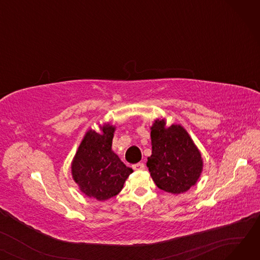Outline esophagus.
I'll use <instances>...</instances> for the list:
<instances>
[{
	"mask_svg": "<svg viewBox=\"0 0 260 260\" xmlns=\"http://www.w3.org/2000/svg\"><path fill=\"white\" fill-rule=\"evenodd\" d=\"M133 169L135 171H143L145 169V166H144V163L139 162V163H136V165H134Z\"/></svg>",
	"mask_w": 260,
	"mask_h": 260,
	"instance_id": "esophagus-1",
	"label": "esophagus"
}]
</instances>
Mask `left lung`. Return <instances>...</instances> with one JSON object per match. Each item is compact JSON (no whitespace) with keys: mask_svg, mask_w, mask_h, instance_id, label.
<instances>
[{"mask_svg":"<svg viewBox=\"0 0 260 260\" xmlns=\"http://www.w3.org/2000/svg\"><path fill=\"white\" fill-rule=\"evenodd\" d=\"M152 156L146 166L156 185L172 194L184 193L195 185L202 171L201 154L181 126L166 127L156 120L151 127Z\"/></svg>","mask_w":260,"mask_h":260,"instance_id":"1","label":"left lung"}]
</instances>
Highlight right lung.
Returning a JSON list of instances; mask_svg holds the SVG:
<instances>
[{
	"label": "right lung",
	"mask_w": 260,
	"mask_h": 260,
	"mask_svg": "<svg viewBox=\"0 0 260 260\" xmlns=\"http://www.w3.org/2000/svg\"><path fill=\"white\" fill-rule=\"evenodd\" d=\"M102 134L88 131L72 163V174L82 193L107 200L120 193L133 173L112 151L115 127L104 125Z\"/></svg>",
	"instance_id": "obj_1"
}]
</instances>
